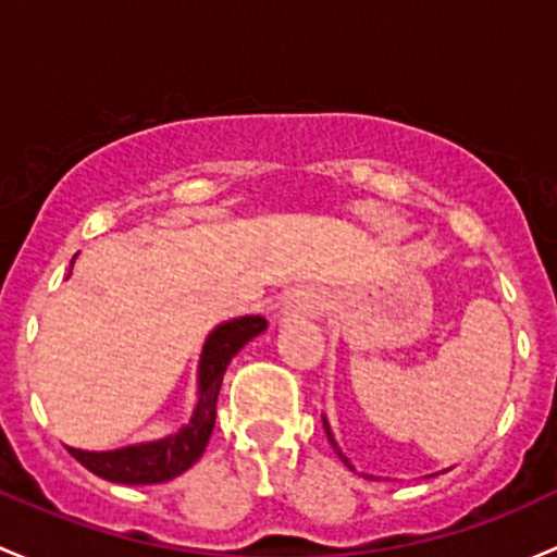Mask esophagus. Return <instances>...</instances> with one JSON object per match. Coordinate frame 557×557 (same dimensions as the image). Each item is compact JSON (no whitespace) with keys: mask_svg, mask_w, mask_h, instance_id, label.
I'll use <instances>...</instances> for the list:
<instances>
[{"mask_svg":"<svg viewBox=\"0 0 557 557\" xmlns=\"http://www.w3.org/2000/svg\"><path fill=\"white\" fill-rule=\"evenodd\" d=\"M319 297L313 295V292H297L295 297H292V308L295 311H302V313H317L319 311Z\"/></svg>","mask_w":557,"mask_h":557,"instance_id":"1","label":"esophagus"}]
</instances>
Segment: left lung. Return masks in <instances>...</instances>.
Segmentation results:
<instances>
[{
	"instance_id": "obj_1",
	"label": "left lung",
	"mask_w": 557,
	"mask_h": 557,
	"mask_svg": "<svg viewBox=\"0 0 557 557\" xmlns=\"http://www.w3.org/2000/svg\"><path fill=\"white\" fill-rule=\"evenodd\" d=\"M324 429H326V437H330V443H332V448L337 450V445H335V440H332V432H330V426H326V421H324ZM341 453V450H337ZM341 458H343V453H341ZM343 461H346V458H343Z\"/></svg>"
}]
</instances>
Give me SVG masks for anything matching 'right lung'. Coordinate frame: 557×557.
<instances>
[{
  "label": "right lung",
  "mask_w": 557,
  "mask_h": 557,
  "mask_svg": "<svg viewBox=\"0 0 557 557\" xmlns=\"http://www.w3.org/2000/svg\"><path fill=\"white\" fill-rule=\"evenodd\" d=\"M265 326L268 321L262 317H244L227 321V324L216 326L211 332L203 346V354H200L198 405H195L190 423L180 434H171V437L158 440V443L131 445V448L120 450L90 453L69 448V453L88 472H94L96 478L109 480V483L152 485L165 483V480L187 472L203 456L206 443L211 437V429H214L216 397H220V386L227 364Z\"/></svg>",
  "instance_id": "add662e5"
}]
</instances>
